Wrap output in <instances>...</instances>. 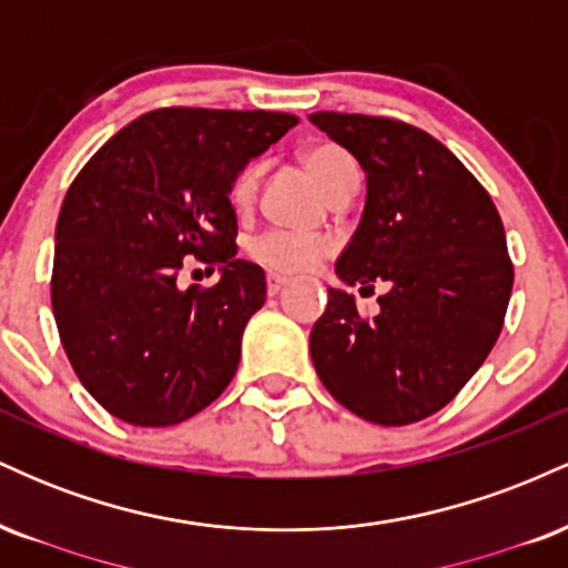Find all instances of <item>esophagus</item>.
<instances>
[{
  "mask_svg": "<svg viewBox=\"0 0 568 568\" xmlns=\"http://www.w3.org/2000/svg\"><path fill=\"white\" fill-rule=\"evenodd\" d=\"M285 285H288V277L275 275V272H270V275H266V293H270V296H275V293L283 291Z\"/></svg>",
  "mask_w": 568,
  "mask_h": 568,
  "instance_id": "1",
  "label": "esophagus"
}]
</instances>
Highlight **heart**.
Instances as JSON below:
<instances>
[{
	"label": "heart",
	"instance_id": "b5f03b06",
	"mask_svg": "<svg viewBox=\"0 0 568 568\" xmlns=\"http://www.w3.org/2000/svg\"><path fill=\"white\" fill-rule=\"evenodd\" d=\"M306 171L315 175V181L325 192L334 194L338 186L347 181L361 179V168L342 143L317 141L304 149L302 154ZM258 189V165H245L243 171L232 179L230 200L237 211H247L256 200ZM328 253V243L317 234L291 232V230H270L258 234L251 243V256L266 270L283 272V275H296V272L312 270Z\"/></svg>",
	"mask_w": 568,
	"mask_h": 568
}]
</instances>
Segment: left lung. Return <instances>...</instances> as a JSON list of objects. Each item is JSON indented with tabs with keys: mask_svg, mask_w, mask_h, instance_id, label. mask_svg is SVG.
Here are the masks:
<instances>
[{
	"mask_svg": "<svg viewBox=\"0 0 568 568\" xmlns=\"http://www.w3.org/2000/svg\"><path fill=\"white\" fill-rule=\"evenodd\" d=\"M310 120L366 171V207L338 277L393 285L376 317L331 288L310 334L312 363L361 419L414 425L448 406L497 344L513 291L505 226L480 181L425 130L344 112Z\"/></svg>",
	"mask_w": 568,
	"mask_h": 568,
	"instance_id": "1",
	"label": "left lung"
}]
</instances>
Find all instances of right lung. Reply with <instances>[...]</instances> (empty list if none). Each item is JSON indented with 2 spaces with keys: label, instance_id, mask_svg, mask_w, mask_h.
<instances>
[{
  "label": "right lung",
  "instance_id": "add662e5",
  "mask_svg": "<svg viewBox=\"0 0 568 568\" xmlns=\"http://www.w3.org/2000/svg\"><path fill=\"white\" fill-rule=\"evenodd\" d=\"M285 112L165 106L84 162L55 226L50 298L63 349L90 395L135 427H171L224 393L262 266L234 258L232 179L296 125ZM222 280L178 288L183 258Z\"/></svg>",
  "mask_w": 568,
  "mask_h": 568
}]
</instances>
